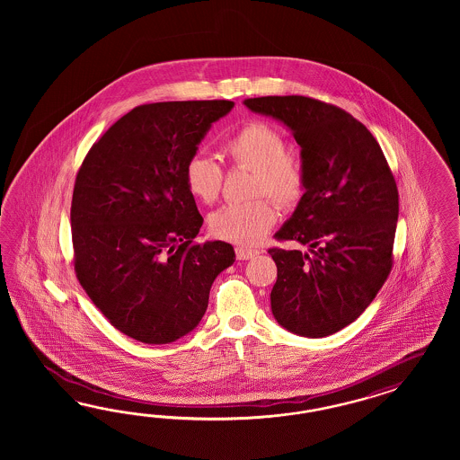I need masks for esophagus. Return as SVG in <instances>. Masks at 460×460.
Returning a JSON list of instances; mask_svg holds the SVG:
<instances>
[{
	"mask_svg": "<svg viewBox=\"0 0 460 460\" xmlns=\"http://www.w3.org/2000/svg\"><path fill=\"white\" fill-rule=\"evenodd\" d=\"M256 254H260V251L243 248V246H237L236 248L237 260H251V258H254Z\"/></svg>",
	"mask_w": 460,
	"mask_h": 460,
	"instance_id": "34e87169",
	"label": "esophagus"
}]
</instances>
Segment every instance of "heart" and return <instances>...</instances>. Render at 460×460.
<instances>
[{
	"label": "heart",
	"mask_w": 460,
	"mask_h": 460,
	"mask_svg": "<svg viewBox=\"0 0 460 460\" xmlns=\"http://www.w3.org/2000/svg\"><path fill=\"white\" fill-rule=\"evenodd\" d=\"M287 150L285 137L265 121H250L224 143V154L233 165L254 172L251 192L263 197L216 210L209 219L214 236L237 244H256L277 223L279 210L274 199L279 208L293 209L304 199L305 168ZM183 179L189 192L204 204L217 200L223 190V168L204 155H192L187 160Z\"/></svg>",
	"instance_id": "obj_1"
}]
</instances>
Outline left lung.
I'll use <instances>...</instances> for the list:
<instances>
[{"instance_id":"1","label":"left lung","mask_w":460,"mask_h":460,"mask_svg":"<svg viewBox=\"0 0 460 460\" xmlns=\"http://www.w3.org/2000/svg\"><path fill=\"white\" fill-rule=\"evenodd\" d=\"M244 104L292 129L305 168V195L275 237L308 251L268 250L279 270L271 312L293 334H335L361 315L390 275L398 221L393 172L371 131L334 104L305 96Z\"/></svg>"}]
</instances>
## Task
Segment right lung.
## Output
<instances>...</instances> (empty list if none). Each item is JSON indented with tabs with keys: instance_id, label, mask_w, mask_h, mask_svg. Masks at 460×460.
Masks as SVG:
<instances>
[{
	"instance_id": "right-lung-1",
	"label": "right lung",
	"mask_w": 460,
	"mask_h": 460,
	"mask_svg": "<svg viewBox=\"0 0 460 460\" xmlns=\"http://www.w3.org/2000/svg\"><path fill=\"white\" fill-rule=\"evenodd\" d=\"M233 101L141 104L91 146L75 175L70 226L81 287L119 332L168 344L204 317L212 281L234 263L204 223L183 168Z\"/></svg>"
}]
</instances>
